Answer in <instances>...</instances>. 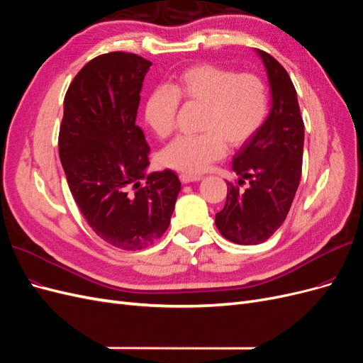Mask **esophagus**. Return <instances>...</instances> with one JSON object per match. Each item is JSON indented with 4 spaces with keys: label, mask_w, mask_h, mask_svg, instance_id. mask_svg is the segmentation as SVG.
Masks as SVG:
<instances>
[{
    "label": "esophagus",
    "mask_w": 363,
    "mask_h": 363,
    "mask_svg": "<svg viewBox=\"0 0 363 363\" xmlns=\"http://www.w3.org/2000/svg\"><path fill=\"white\" fill-rule=\"evenodd\" d=\"M179 179L182 184H190V182H197L201 181L202 177H199V174H189V173H181L179 174Z\"/></svg>",
    "instance_id": "esophagus-1"
}]
</instances>
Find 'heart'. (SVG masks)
Returning a JSON list of instances; mask_svg holds the SVG:
<instances>
[{
	"instance_id": "obj_1",
	"label": "heart",
	"mask_w": 363,
	"mask_h": 363,
	"mask_svg": "<svg viewBox=\"0 0 363 363\" xmlns=\"http://www.w3.org/2000/svg\"><path fill=\"white\" fill-rule=\"evenodd\" d=\"M179 99L203 104L202 134L179 135L161 152L162 164L189 174L203 173L226 154V142L238 147L261 130L270 98L264 81L253 74L199 63L182 69L170 86H158L145 101V121L157 137L174 128Z\"/></svg>"
}]
</instances>
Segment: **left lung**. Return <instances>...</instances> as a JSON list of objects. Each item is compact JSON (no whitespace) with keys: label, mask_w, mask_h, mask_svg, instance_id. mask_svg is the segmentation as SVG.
<instances>
[{"label":"left lung","mask_w":363,"mask_h":363,"mask_svg":"<svg viewBox=\"0 0 363 363\" xmlns=\"http://www.w3.org/2000/svg\"><path fill=\"white\" fill-rule=\"evenodd\" d=\"M265 66L272 90V110L261 130L233 155L232 170L240 191L228 182L225 208L216 225L226 240L252 245L267 241L282 226L301 178L305 125L294 84L276 58L256 50Z\"/></svg>","instance_id":"1"}]
</instances>
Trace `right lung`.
<instances>
[{
	"instance_id": "right-lung-1",
	"label": "right lung",
	"mask_w": 363,
	"mask_h": 363,
	"mask_svg": "<svg viewBox=\"0 0 363 363\" xmlns=\"http://www.w3.org/2000/svg\"><path fill=\"white\" fill-rule=\"evenodd\" d=\"M152 63L108 52L77 74L65 96L58 154L75 202L96 235L140 250L170 225L181 182L172 170L146 173L150 147L135 125Z\"/></svg>"
}]
</instances>
